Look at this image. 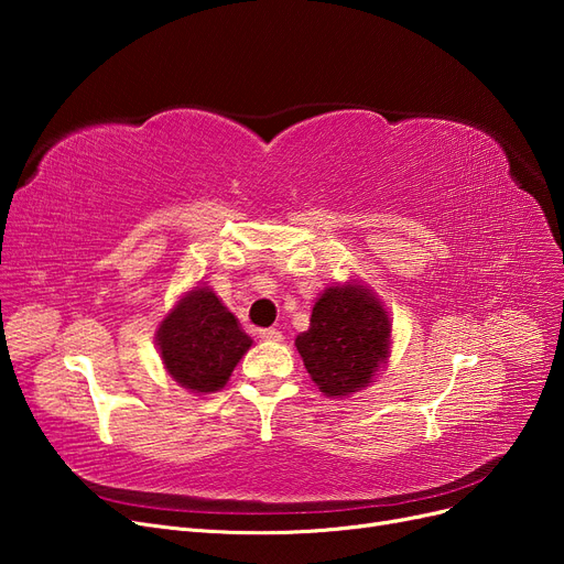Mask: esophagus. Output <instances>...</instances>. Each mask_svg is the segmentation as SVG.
I'll return each mask as SVG.
<instances>
[{"label": "esophagus", "instance_id": "34e87169", "mask_svg": "<svg viewBox=\"0 0 564 564\" xmlns=\"http://www.w3.org/2000/svg\"><path fill=\"white\" fill-rule=\"evenodd\" d=\"M259 338L261 340H270V344H278V340H282V334L278 329H261Z\"/></svg>", "mask_w": 564, "mask_h": 564}]
</instances>
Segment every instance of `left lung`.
I'll list each match as a JSON object with an SVG mask.
<instances>
[{
  "mask_svg": "<svg viewBox=\"0 0 564 564\" xmlns=\"http://www.w3.org/2000/svg\"><path fill=\"white\" fill-rule=\"evenodd\" d=\"M390 319L360 282L327 286L315 301L311 327L296 336L311 379L327 398H344L371 383L388 360Z\"/></svg>",
  "mask_w": 564,
  "mask_h": 564,
  "instance_id": "1",
  "label": "left lung"
}]
</instances>
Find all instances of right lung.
<instances>
[{
  "instance_id": "right-lung-1",
  "label": "right lung",
  "mask_w": 564,
  "mask_h": 564,
  "mask_svg": "<svg viewBox=\"0 0 564 564\" xmlns=\"http://www.w3.org/2000/svg\"><path fill=\"white\" fill-rule=\"evenodd\" d=\"M162 362L181 388L216 392L230 379L253 340L209 286H195L155 334Z\"/></svg>"
}]
</instances>
